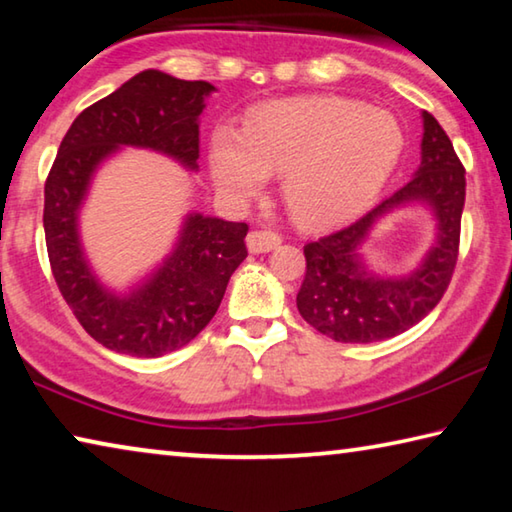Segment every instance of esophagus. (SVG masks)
<instances>
[{
  "label": "esophagus",
  "instance_id": "34e87169",
  "mask_svg": "<svg viewBox=\"0 0 512 512\" xmlns=\"http://www.w3.org/2000/svg\"><path fill=\"white\" fill-rule=\"evenodd\" d=\"M282 237L275 230H253L246 239L250 253H268L275 246H280Z\"/></svg>",
  "mask_w": 512,
  "mask_h": 512
}]
</instances>
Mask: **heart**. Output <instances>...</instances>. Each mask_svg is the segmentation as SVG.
<instances>
[{"instance_id": "b5f03b06", "label": "heart", "mask_w": 512, "mask_h": 512, "mask_svg": "<svg viewBox=\"0 0 512 512\" xmlns=\"http://www.w3.org/2000/svg\"><path fill=\"white\" fill-rule=\"evenodd\" d=\"M404 151L391 112L341 97H298L253 110L241 133L219 128L210 169L223 194L246 201L282 173L284 205L307 228L339 223L375 201Z\"/></svg>"}]
</instances>
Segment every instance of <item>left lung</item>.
<instances>
[{
  "label": "left lung",
  "instance_id": "8db88e82",
  "mask_svg": "<svg viewBox=\"0 0 512 512\" xmlns=\"http://www.w3.org/2000/svg\"><path fill=\"white\" fill-rule=\"evenodd\" d=\"M422 160L415 176L361 219L305 246L307 273L298 291V311L320 334L339 343H372L406 332L438 305L452 282L465 169L443 126L422 112ZM424 202L437 216V241L423 264L404 278H379L358 255L371 225L406 202Z\"/></svg>",
  "mask_w": 512,
  "mask_h": 512
}]
</instances>
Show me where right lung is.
Masks as SVG:
<instances>
[{
	"mask_svg": "<svg viewBox=\"0 0 512 512\" xmlns=\"http://www.w3.org/2000/svg\"><path fill=\"white\" fill-rule=\"evenodd\" d=\"M214 92L146 69L85 108L60 142L45 183V239L51 273L94 341L131 357L180 350L214 318L230 275L248 257L246 223L189 214L173 253L131 293L108 291L85 259L79 210L99 164L119 146H140L198 169V115Z\"/></svg>",
	"mask_w": 512,
	"mask_h": 512,
	"instance_id": "right-lung-1",
	"label": "right lung"
}]
</instances>
